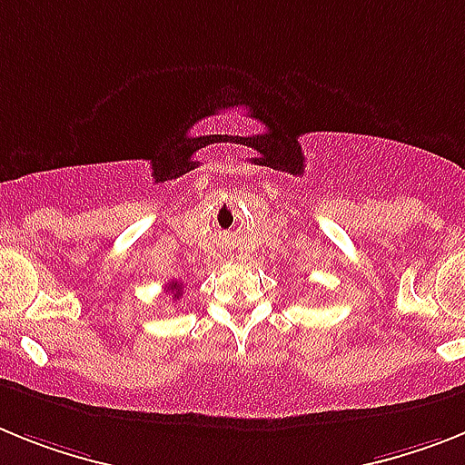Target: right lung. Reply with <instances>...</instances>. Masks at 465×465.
Wrapping results in <instances>:
<instances>
[{
	"label": "right lung",
	"mask_w": 465,
	"mask_h": 465,
	"mask_svg": "<svg viewBox=\"0 0 465 465\" xmlns=\"http://www.w3.org/2000/svg\"><path fill=\"white\" fill-rule=\"evenodd\" d=\"M165 288H167V292H173V300L182 298V283H179V281H170Z\"/></svg>",
	"instance_id": "add662e5"
}]
</instances>
